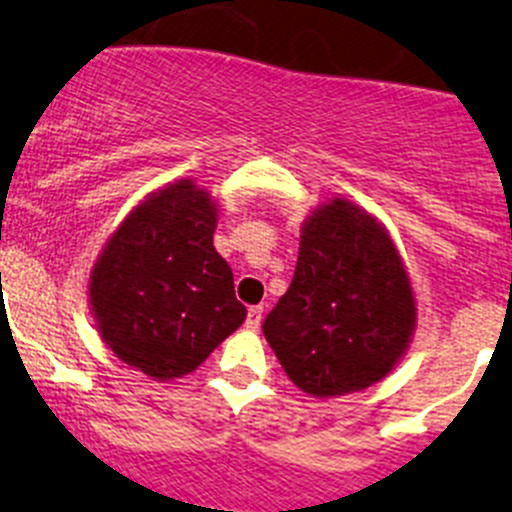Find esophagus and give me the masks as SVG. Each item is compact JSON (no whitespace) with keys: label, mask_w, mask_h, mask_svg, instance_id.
Instances as JSON below:
<instances>
[{"label":"esophagus","mask_w":512,"mask_h":512,"mask_svg":"<svg viewBox=\"0 0 512 512\" xmlns=\"http://www.w3.org/2000/svg\"><path fill=\"white\" fill-rule=\"evenodd\" d=\"M260 321H262V305H252V308L247 310L245 326L250 328V331H257V328H260Z\"/></svg>","instance_id":"1"}]
</instances>
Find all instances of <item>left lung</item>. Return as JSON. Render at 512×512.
<instances>
[{
    "mask_svg": "<svg viewBox=\"0 0 512 512\" xmlns=\"http://www.w3.org/2000/svg\"><path fill=\"white\" fill-rule=\"evenodd\" d=\"M417 303L384 224L348 199L318 204L300 227L293 283L262 323L288 379L318 399L391 374L412 343Z\"/></svg>",
    "mask_w": 512,
    "mask_h": 512,
    "instance_id": "1",
    "label": "left lung"
}]
</instances>
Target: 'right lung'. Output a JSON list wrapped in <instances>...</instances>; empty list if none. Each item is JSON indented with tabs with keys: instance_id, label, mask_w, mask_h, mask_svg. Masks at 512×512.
Instances as JSON below:
<instances>
[{
	"instance_id": "add662e5",
	"label": "right lung",
	"mask_w": 512,
	"mask_h": 512,
	"mask_svg": "<svg viewBox=\"0 0 512 512\" xmlns=\"http://www.w3.org/2000/svg\"><path fill=\"white\" fill-rule=\"evenodd\" d=\"M217 217L207 189L171 181L131 209L90 270L100 338L156 381L191 374L247 318L214 250Z\"/></svg>"
}]
</instances>
